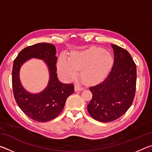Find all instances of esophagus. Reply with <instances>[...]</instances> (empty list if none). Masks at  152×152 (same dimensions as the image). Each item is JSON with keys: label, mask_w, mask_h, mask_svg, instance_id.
Here are the masks:
<instances>
[{"label": "esophagus", "mask_w": 152, "mask_h": 152, "mask_svg": "<svg viewBox=\"0 0 152 152\" xmlns=\"http://www.w3.org/2000/svg\"><path fill=\"white\" fill-rule=\"evenodd\" d=\"M74 89H75V91H82V90H84V88L78 85V84H76L75 87H74Z\"/></svg>", "instance_id": "esophagus-1"}]
</instances>
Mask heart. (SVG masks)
Here are the masks:
<instances>
[{
	"label": "heart",
	"instance_id": "heart-1",
	"mask_svg": "<svg viewBox=\"0 0 152 152\" xmlns=\"http://www.w3.org/2000/svg\"><path fill=\"white\" fill-rule=\"evenodd\" d=\"M112 64V58L104 49L92 47L74 51L70 59L61 54L58 60L59 73L67 80L76 78L81 71L82 79L87 83H94L103 79Z\"/></svg>",
	"mask_w": 152,
	"mask_h": 152
}]
</instances>
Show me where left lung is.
I'll return each mask as SVG.
<instances>
[{
    "label": "left lung",
    "mask_w": 152,
    "mask_h": 152,
    "mask_svg": "<svg viewBox=\"0 0 152 152\" xmlns=\"http://www.w3.org/2000/svg\"><path fill=\"white\" fill-rule=\"evenodd\" d=\"M114 63L107 77L89 90L92 98L87 109L95 120L110 122L122 116L133 103L136 90L137 70L130 53L111 44Z\"/></svg>",
    "instance_id": "obj_1"
}]
</instances>
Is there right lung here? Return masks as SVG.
Wrapping results in <instances>:
<instances>
[{"mask_svg": "<svg viewBox=\"0 0 152 152\" xmlns=\"http://www.w3.org/2000/svg\"><path fill=\"white\" fill-rule=\"evenodd\" d=\"M56 47L51 43H39L28 46L15 59L12 71V85L18 106L31 119L47 122L55 119L62 111L67 98L74 92L72 84H63L57 77L58 58ZM31 57L44 60L50 72V80L45 90L31 94L22 87L19 79L20 66Z\"/></svg>", "mask_w": 152, "mask_h": 152, "instance_id": "right-lung-1", "label": "right lung"}]
</instances>
